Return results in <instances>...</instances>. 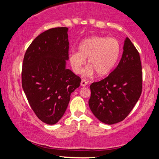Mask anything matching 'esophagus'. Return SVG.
<instances>
[{
    "label": "esophagus",
    "instance_id": "esophagus-1",
    "mask_svg": "<svg viewBox=\"0 0 159 159\" xmlns=\"http://www.w3.org/2000/svg\"><path fill=\"white\" fill-rule=\"evenodd\" d=\"M87 84H88V82H87L85 80H82V81H81V86L84 87V86H86Z\"/></svg>",
    "mask_w": 159,
    "mask_h": 159
}]
</instances>
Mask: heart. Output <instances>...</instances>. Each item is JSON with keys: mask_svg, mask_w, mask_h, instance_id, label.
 <instances>
[{"mask_svg": "<svg viewBox=\"0 0 159 159\" xmlns=\"http://www.w3.org/2000/svg\"><path fill=\"white\" fill-rule=\"evenodd\" d=\"M120 54V45L116 39L93 35L80 43L79 51H71L69 61L73 71L82 72L88 58V75L96 72L98 76L103 77L109 74L116 65Z\"/></svg>", "mask_w": 159, "mask_h": 159, "instance_id": "1", "label": "heart"}]
</instances>
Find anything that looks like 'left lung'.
<instances>
[{
    "label": "left lung",
    "mask_w": 159,
    "mask_h": 159,
    "mask_svg": "<svg viewBox=\"0 0 159 159\" xmlns=\"http://www.w3.org/2000/svg\"><path fill=\"white\" fill-rule=\"evenodd\" d=\"M118 66L105 79L90 85L89 106L101 122L113 125L123 121L140 98L143 71L140 54L126 38Z\"/></svg>",
    "instance_id": "8db88e82"
}]
</instances>
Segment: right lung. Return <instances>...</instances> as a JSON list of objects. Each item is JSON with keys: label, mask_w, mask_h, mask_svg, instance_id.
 Instances as JSON below:
<instances>
[{"label": "right lung", "mask_w": 159, "mask_h": 159, "mask_svg": "<svg viewBox=\"0 0 159 159\" xmlns=\"http://www.w3.org/2000/svg\"><path fill=\"white\" fill-rule=\"evenodd\" d=\"M68 28L43 32L28 47L24 57L21 84L39 119L55 125L66 111L71 93L81 79L66 69L69 59Z\"/></svg>", "instance_id": "right-lung-1"}]
</instances>
